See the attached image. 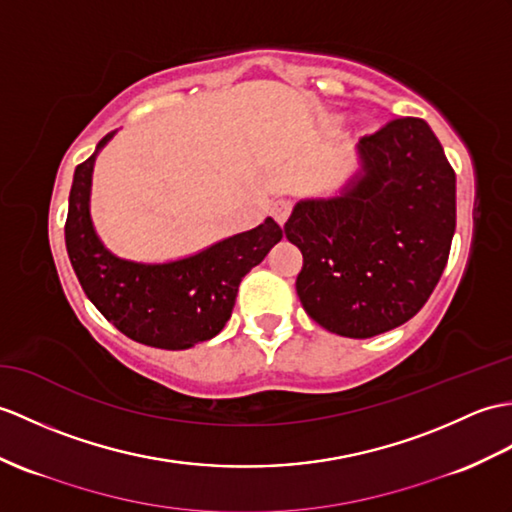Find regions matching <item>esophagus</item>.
I'll list each match as a JSON object with an SVG mask.
<instances>
[{"mask_svg":"<svg viewBox=\"0 0 512 512\" xmlns=\"http://www.w3.org/2000/svg\"><path fill=\"white\" fill-rule=\"evenodd\" d=\"M270 213H272V218H275L281 227L285 224V220L290 218V213H292V202L290 200H275L272 202V207H270Z\"/></svg>","mask_w":512,"mask_h":512,"instance_id":"1","label":"esophagus"}]
</instances>
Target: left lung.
I'll return each mask as SVG.
<instances>
[{
    "mask_svg": "<svg viewBox=\"0 0 512 512\" xmlns=\"http://www.w3.org/2000/svg\"><path fill=\"white\" fill-rule=\"evenodd\" d=\"M358 165L340 194L296 202L285 235L303 253V310L331 334L373 338L408 323L441 279L456 174L419 117L362 137Z\"/></svg>",
    "mask_w": 512,
    "mask_h": 512,
    "instance_id": "8db88e82",
    "label": "left lung"
}]
</instances>
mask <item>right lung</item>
I'll list each match as a JSON object with an SVG mask.
<instances>
[{
    "mask_svg": "<svg viewBox=\"0 0 512 512\" xmlns=\"http://www.w3.org/2000/svg\"><path fill=\"white\" fill-rule=\"evenodd\" d=\"M115 133L106 135L74 172L65 222L69 261L89 301L124 336L157 349H189L224 329L242 277L281 242L283 231L266 218L251 231L163 264L117 257L91 220L93 165Z\"/></svg>",
    "mask_w": 512,
    "mask_h": 512,
    "instance_id": "obj_1",
    "label": "right lung"
}]
</instances>
